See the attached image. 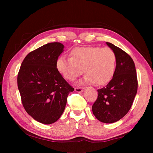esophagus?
I'll list each match as a JSON object with an SVG mask.
<instances>
[{
    "label": "esophagus",
    "instance_id": "1",
    "mask_svg": "<svg viewBox=\"0 0 153 153\" xmlns=\"http://www.w3.org/2000/svg\"><path fill=\"white\" fill-rule=\"evenodd\" d=\"M75 91L77 92H82L84 91V88H75Z\"/></svg>",
    "mask_w": 153,
    "mask_h": 153
}]
</instances>
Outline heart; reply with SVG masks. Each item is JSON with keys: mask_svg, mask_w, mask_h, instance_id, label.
I'll list each match as a JSON object with an SVG mask.
<instances>
[{"mask_svg": "<svg viewBox=\"0 0 153 153\" xmlns=\"http://www.w3.org/2000/svg\"><path fill=\"white\" fill-rule=\"evenodd\" d=\"M71 58L61 56L56 67L65 79L74 81L83 74L87 84H107L113 78L117 66V56L113 49L99 46L77 47L70 52Z\"/></svg>", "mask_w": 153, "mask_h": 153, "instance_id": "b5f03b06", "label": "heart"}]
</instances>
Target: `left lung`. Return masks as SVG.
I'll return each mask as SVG.
<instances>
[{"mask_svg":"<svg viewBox=\"0 0 153 153\" xmlns=\"http://www.w3.org/2000/svg\"><path fill=\"white\" fill-rule=\"evenodd\" d=\"M117 56V66L112 79L107 86L98 90V97L92 107L98 120L112 123L123 117L132 105L138 90L135 64L122 49L107 42Z\"/></svg>","mask_w":153,"mask_h":153,"instance_id":"8db88e82","label":"left lung"}]
</instances>
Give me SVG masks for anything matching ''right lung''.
<instances>
[{
	"mask_svg": "<svg viewBox=\"0 0 153 153\" xmlns=\"http://www.w3.org/2000/svg\"><path fill=\"white\" fill-rule=\"evenodd\" d=\"M63 48L60 42H51L30 52L18 73L17 86L25 110L44 124L60 118L69 93L74 90L56 67Z\"/></svg>",
	"mask_w": 153,
	"mask_h": 153,
	"instance_id": "add662e5",
	"label": "right lung"
}]
</instances>
